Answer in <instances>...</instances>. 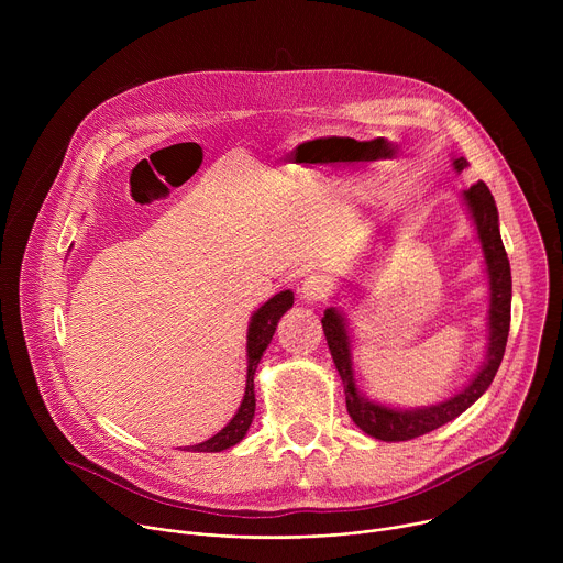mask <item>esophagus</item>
I'll use <instances>...</instances> for the list:
<instances>
[{
    "instance_id": "esophagus-1",
    "label": "esophagus",
    "mask_w": 563,
    "mask_h": 563,
    "mask_svg": "<svg viewBox=\"0 0 563 563\" xmlns=\"http://www.w3.org/2000/svg\"><path fill=\"white\" fill-rule=\"evenodd\" d=\"M332 294V280L325 274H309L300 285V298L305 302H320Z\"/></svg>"
}]
</instances>
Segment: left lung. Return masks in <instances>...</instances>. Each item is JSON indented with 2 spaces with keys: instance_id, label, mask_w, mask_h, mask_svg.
<instances>
[{
  "instance_id": "left-lung-1",
  "label": "left lung",
  "mask_w": 563,
  "mask_h": 563,
  "mask_svg": "<svg viewBox=\"0 0 563 563\" xmlns=\"http://www.w3.org/2000/svg\"><path fill=\"white\" fill-rule=\"evenodd\" d=\"M454 169L461 174L467 167L465 157H454L452 159ZM470 218L474 220L476 235L481 250H484L486 258V272H488V283H490V309H488V354L486 363L481 365L476 376L454 396L441 400L437 406L428 408H415V410H398L389 406H380L376 400L365 398L354 378V367H352V343L347 334V323L345 316L336 309L330 307L325 309V316L320 323H323V332L334 358V365L341 374L343 387H345V404L352 421L369 437L378 441H410L421 434H428L459 415H463L474 400L484 394L506 352L508 343V332H510V300H512V278H510V261L506 254V247L501 243V233H499V211L495 205V198L486 183H476L470 189L461 194Z\"/></svg>"
}]
</instances>
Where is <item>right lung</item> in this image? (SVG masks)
<instances>
[{"mask_svg":"<svg viewBox=\"0 0 563 563\" xmlns=\"http://www.w3.org/2000/svg\"><path fill=\"white\" fill-rule=\"evenodd\" d=\"M291 305H294V291L285 289L254 311V316L250 320V330H247V385H245L243 404H240L233 419L218 434H213L211 439H207L198 445H187L185 448L187 452H222L245 439V434L254 421V410H256V394H254L256 367L263 358V352L272 343V336L276 332L280 316Z\"/></svg>","mask_w":563,"mask_h":563,"instance_id":"obj_1","label":"right lung"}]
</instances>
